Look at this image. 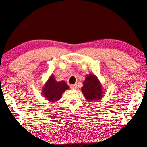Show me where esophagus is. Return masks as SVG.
Returning <instances> with one entry per match:
<instances>
[{"label": "esophagus", "instance_id": "1", "mask_svg": "<svg viewBox=\"0 0 147 147\" xmlns=\"http://www.w3.org/2000/svg\"><path fill=\"white\" fill-rule=\"evenodd\" d=\"M77 84H74V85H70V89H71V90H77Z\"/></svg>", "mask_w": 147, "mask_h": 147}]
</instances>
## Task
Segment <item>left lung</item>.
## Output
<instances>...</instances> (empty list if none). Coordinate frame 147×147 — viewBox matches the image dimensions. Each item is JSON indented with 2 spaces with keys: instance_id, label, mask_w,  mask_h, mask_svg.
Wrapping results in <instances>:
<instances>
[{
  "instance_id": "1",
  "label": "left lung",
  "mask_w": 147,
  "mask_h": 147,
  "mask_svg": "<svg viewBox=\"0 0 147 147\" xmlns=\"http://www.w3.org/2000/svg\"><path fill=\"white\" fill-rule=\"evenodd\" d=\"M81 87L83 95L88 102H98L103 98L105 92L100 80L94 74L85 76V79Z\"/></svg>"
}]
</instances>
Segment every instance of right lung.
Listing matches in <instances>:
<instances>
[{"label": "right lung", "instance_id": "1", "mask_svg": "<svg viewBox=\"0 0 147 147\" xmlns=\"http://www.w3.org/2000/svg\"><path fill=\"white\" fill-rule=\"evenodd\" d=\"M69 89V86L64 81H57L55 76L51 75L43 85L42 94L44 98L50 102H54L58 101L62 97L63 93Z\"/></svg>", "mask_w": 147, "mask_h": 147}]
</instances>
